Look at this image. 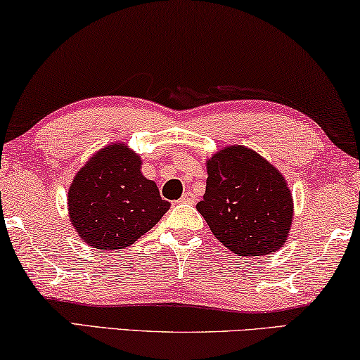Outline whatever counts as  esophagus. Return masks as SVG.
Listing matches in <instances>:
<instances>
[{"label": "esophagus", "mask_w": 360, "mask_h": 360, "mask_svg": "<svg viewBox=\"0 0 360 360\" xmlns=\"http://www.w3.org/2000/svg\"><path fill=\"white\" fill-rule=\"evenodd\" d=\"M194 200H195L194 194H191V192H186V194L179 198V203H194Z\"/></svg>", "instance_id": "obj_1"}]
</instances>
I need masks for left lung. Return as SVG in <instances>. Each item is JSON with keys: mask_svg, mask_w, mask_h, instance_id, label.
<instances>
[{"mask_svg": "<svg viewBox=\"0 0 360 360\" xmlns=\"http://www.w3.org/2000/svg\"><path fill=\"white\" fill-rule=\"evenodd\" d=\"M207 169L197 210L214 238L248 259L283 248L292 221V197L280 171L239 146L214 153Z\"/></svg>", "mask_w": 360, "mask_h": 360, "instance_id": "left-lung-1", "label": "left lung"}]
</instances>
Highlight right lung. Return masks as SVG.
<instances>
[{
  "mask_svg": "<svg viewBox=\"0 0 360 360\" xmlns=\"http://www.w3.org/2000/svg\"><path fill=\"white\" fill-rule=\"evenodd\" d=\"M68 202L76 231L98 250L136 243L171 207L142 176L141 158L122 143L94 155L74 178Z\"/></svg>",
  "mask_w": 360,
  "mask_h": 360,
  "instance_id": "add662e5",
  "label": "right lung"
}]
</instances>
